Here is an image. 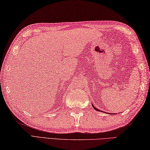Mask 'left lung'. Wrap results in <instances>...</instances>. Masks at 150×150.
I'll list each match as a JSON object with an SVG mask.
<instances>
[{"label": "left lung", "mask_w": 150, "mask_h": 150, "mask_svg": "<svg viewBox=\"0 0 150 150\" xmlns=\"http://www.w3.org/2000/svg\"><path fill=\"white\" fill-rule=\"evenodd\" d=\"M93 108H94L95 109H96V111H101L100 110H98V109H97V108H95V107L93 106Z\"/></svg>", "instance_id": "1"}]
</instances>
